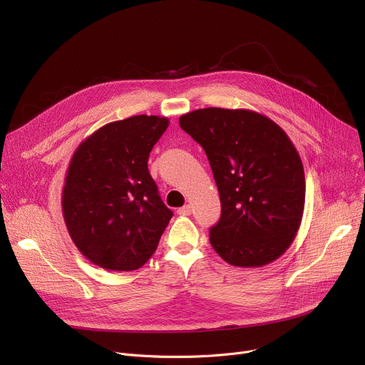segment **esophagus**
I'll return each mask as SVG.
<instances>
[{
  "label": "esophagus",
  "mask_w": 365,
  "mask_h": 365,
  "mask_svg": "<svg viewBox=\"0 0 365 365\" xmlns=\"http://www.w3.org/2000/svg\"><path fill=\"white\" fill-rule=\"evenodd\" d=\"M178 213H179L180 216H189L190 213H192V207H190L189 204H187V205H183V207H180V208L178 210Z\"/></svg>",
  "instance_id": "esophagus-1"
}]
</instances>
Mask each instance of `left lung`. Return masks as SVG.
I'll return each mask as SVG.
<instances>
[{
	"label": "left lung",
	"mask_w": 365,
	"mask_h": 365,
	"mask_svg": "<svg viewBox=\"0 0 365 365\" xmlns=\"http://www.w3.org/2000/svg\"><path fill=\"white\" fill-rule=\"evenodd\" d=\"M210 161L222 215L210 229L229 264L260 267L292 245L304 208L299 152L272 120L250 109L204 108L179 118Z\"/></svg>",
	"instance_id": "left-lung-1"
}]
</instances>
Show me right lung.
I'll return each mask as SVG.
<instances>
[{
	"mask_svg": "<svg viewBox=\"0 0 365 365\" xmlns=\"http://www.w3.org/2000/svg\"><path fill=\"white\" fill-rule=\"evenodd\" d=\"M168 123L157 115L109 123L71 158L62 190L65 225L76 248L106 271L139 269L173 216L148 170Z\"/></svg>",
	"mask_w": 365,
	"mask_h": 365,
	"instance_id": "add662e5",
	"label": "right lung"
}]
</instances>
